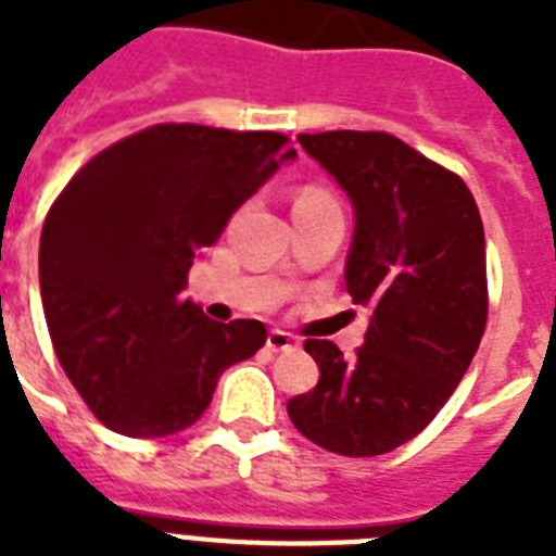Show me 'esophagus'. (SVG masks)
<instances>
[{
	"label": "esophagus",
	"instance_id": "obj_1",
	"mask_svg": "<svg viewBox=\"0 0 556 556\" xmlns=\"http://www.w3.org/2000/svg\"><path fill=\"white\" fill-rule=\"evenodd\" d=\"M265 343H268L270 352H294V349H300V340L291 338V334L282 329H270Z\"/></svg>",
	"mask_w": 556,
	"mask_h": 556
}]
</instances>
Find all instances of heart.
I'll list each match as a JSON object with an SVG mask.
<instances>
[{"mask_svg": "<svg viewBox=\"0 0 556 556\" xmlns=\"http://www.w3.org/2000/svg\"><path fill=\"white\" fill-rule=\"evenodd\" d=\"M331 195L320 187H303V190L296 192L294 199V210H303V207H320V204H331Z\"/></svg>", "mask_w": 556, "mask_h": 556, "instance_id": "heart-1", "label": "heart"}]
</instances>
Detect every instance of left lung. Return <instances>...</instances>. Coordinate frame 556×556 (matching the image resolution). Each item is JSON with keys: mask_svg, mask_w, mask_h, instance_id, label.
Masks as SVG:
<instances>
[{"mask_svg": "<svg viewBox=\"0 0 556 556\" xmlns=\"http://www.w3.org/2000/svg\"><path fill=\"white\" fill-rule=\"evenodd\" d=\"M300 143L355 210L343 279L369 326L352 361L329 340L305 343L320 380L288 401V415L323 450L380 456L439 415L479 349L482 216L462 178L395 135L340 129Z\"/></svg>", "mask_w": 556, "mask_h": 556, "instance_id": "8db88e82", "label": "left lung"}]
</instances>
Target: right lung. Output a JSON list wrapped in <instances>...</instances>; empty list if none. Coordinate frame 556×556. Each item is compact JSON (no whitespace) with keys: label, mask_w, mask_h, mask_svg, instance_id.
Here are the masks:
<instances>
[{"label":"right lung","mask_w":556,"mask_h":556,"mask_svg":"<svg viewBox=\"0 0 556 556\" xmlns=\"http://www.w3.org/2000/svg\"><path fill=\"white\" fill-rule=\"evenodd\" d=\"M294 159L286 135L161 124L94 155L60 192L39 239L42 312L109 430H187L218 375L260 352V320H210L181 291L236 210Z\"/></svg>","instance_id":"1"}]
</instances>
